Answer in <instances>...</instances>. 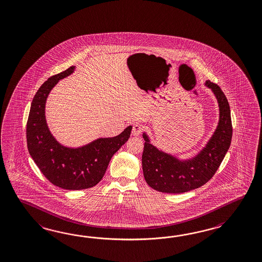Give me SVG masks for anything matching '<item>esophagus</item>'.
<instances>
[{"instance_id": "obj_1", "label": "esophagus", "mask_w": 262, "mask_h": 262, "mask_svg": "<svg viewBox=\"0 0 262 262\" xmlns=\"http://www.w3.org/2000/svg\"><path fill=\"white\" fill-rule=\"evenodd\" d=\"M142 131V126L140 124H134L132 129V135L133 136H140Z\"/></svg>"}]
</instances>
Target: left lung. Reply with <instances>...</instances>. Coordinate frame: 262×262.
<instances>
[{"label": "left lung", "instance_id": "1", "mask_svg": "<svg viewBox=\"0 0 262 262\" xmlns=\"http://www.w3.org/2000/svg\"><path fill=\"white\" fill-rule=\"evenodd\" d=\"M205 85L212 91L219 106V121L205 146L190 158H180L152 145L149 135L142 152V170L147 184L165 193H183L198 189L214 176L228 151L232 139L230 106L219 85L207 80Z\"/></svg>", "mask_w": 262, "mask_h": 262}]
</instances>
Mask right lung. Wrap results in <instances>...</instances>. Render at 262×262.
<instances>
[{"instance_id":"right-lung-1","label":"right lung","mask_w":262,"mask_h":262,"mask_svg":"<svg viewBox=\"0 0 262 262\" xmlns=\"http://www.w3.org/2000/svg\"><path fill=\"white\" fill-rule=\"evenodd\" d=\"M75 66L50 77L38 89L31 104L26 126L27 147L44 177L68 190L90 189L102 180L110 159L127 141L132 125L112 138H99L80 147L61 144L50 131L45 107L50 92L61 79L74 73Z\"/></svg>"}]
</instances>
